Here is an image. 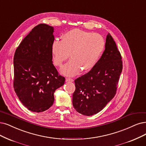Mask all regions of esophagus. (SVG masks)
<instances>
[{
  "label": "esophagus",
  "mask_w": 146,
  "mask_h": 146,
  "mask_svg": "<svg viewBox=\"0 0 146 146\" xmlns=\"http://www.w3.org/2000/svg\"><path fill=\"white\" fill-rule=\"evenodd\" d=\"M74 80L72 79H70V78H66V82H73Z\"/></svg>",
  "instance_id": "obj_1"
}]
</instances>
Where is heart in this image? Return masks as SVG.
<instances>
[{
    "label": "heart",
    "mask_w": 146,
    "mask_h": 146,
    "mask_svg": "<svg viewBox=\"0 0 146 146\" xmlns=\"http://www.w3.org/2000/svg\"><path fill=\"white\" fill-rule=\"evenodd\" d=\"M105 47L100 35L79 29L70 30L62 36L61 41L56 39L52 45L53 62L61 66L71 54L72 59L61 68V73L67 76L77 75L82 68L87 71L98 62Z\"/></svg>",
    "instance_id": "heart-1"
}]
</instances>
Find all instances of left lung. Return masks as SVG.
Instances as JSON below:
<instances>
[{"mask_svg": "<svg viewBox=\"0 0 146 146\" xmlns=\"http://www.w3.org/2000/svg\"><path fill=\"white\" fill-rule=\"evenodd\" d=\"M122 68L120 53L109 33L105 49L96 66L74 80L73 105L76 111L90 116L103 110L115 94Z\"/></svg>", "mask_w": 146, "mask_h": 146, "instance_id": "8db88e82", "label": "left lung"}]
</instances>
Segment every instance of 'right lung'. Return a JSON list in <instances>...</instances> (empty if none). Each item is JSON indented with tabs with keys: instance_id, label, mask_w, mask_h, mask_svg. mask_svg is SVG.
<instances>
[{
	"instance_id": "obj_1",
	"label": "right lung",
	"mask_w": 146,
	"mask_h": 146,
	"mask_svg": "<svg viewBox=\"0 0 146 146\" xmlns=\"http://www.w3.org/2000/svg\"><path fill=\"white\" fill-rule=\"evenodd\" d=\"M54 28L40 24L21 42L14 56V88L29 111L40 112L52 106L54 93L64 84L52 61Z\"/></svg>"
}]
</instances>
